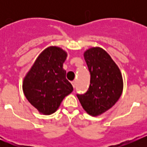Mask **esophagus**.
Returning a JSON list of instances; mask_svg holds the SVG:
<instances>
[{"instance_id": "esophagus-1", "label": "esophagus", "mask_w": 147, "mask_h": 147, "mask_svg": "<svg viewBox=\"0 0 147 147\" xmlns=\"http://www.w3.org/2000/svg\"><path fill=\"white\" fill-rule=\"evenodd\" d=\"M71 84H72V85H73V88H76V82L75 81L72 82H71Z\"/></svg>"}]
</instances>
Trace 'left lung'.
<instances>
[{
  "label": "left lung",
  "mask_w": 147,
  "mask_h": 147,
  "mask_svg": "<svg viewBox=\"0 0 147 147\" xmlns=\"http://www.w3.org/2000/svg\"><path fill=\"white\" fill-rule=\"evenodd\" d=\"M90 74L88 90L77 94L82 107L92 116H98L117 102L123 92V78L119 67L106 51L92 47L84 52Z\"/></svg>",
  "instance_id": "obj_1"
}]
</instances>
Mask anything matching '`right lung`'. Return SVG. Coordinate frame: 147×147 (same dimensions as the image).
Listing matches in <instances>:
<instances>
[{
    "label": "right lung",
    "mask_w": 147,
    "mask_h": 147,
    "mask_svg": "<svg viewBox=\"0 0 147 147\" xmlns=\"http://www.w3.org/2000/svg\"><path fill=\"white\" fill-rule=\"evenodd\" d=\"M67 56L65 51L57 46L46 48L23 79L24 95L40 113H55L63 98L74 90L62 67Z\"/></svg>",
    "instance_id": "obj_1"
}]
</instances>
